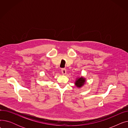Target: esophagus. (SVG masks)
I'll return each instance as SVG.
<instances>
[{
	"instance_id": "34e87169",
	"label": "esophagus",
	"mask_w": 128,
	"mask_h": 128,
	"mask_svg": "<svg viewBox=\"0 0 128 128\" xmlns=\"http://www.w3.org/2000/svg\"><path fill=\"white\" fill-rule=\"evenodd\" d=\"M61 72H62V73L63 74H65L66 73V70L65 69V68H62L61 70Z\"/></svg>"
}]
</instances>
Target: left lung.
<instances>
[{
    "instance_id": "obj_1",
    "label": "left lung",
    "mask_w": 128,
    "mask_h": 128,
    "mask_svg": "<svg viewBox=\"0 0 128 128\" xmlns=\"http://www.w3.org/2000/svg\"><path fill=\"white\" fill-rule=\"evenodd\" d=\"M86 80L83 77H80L76 80L75 84L77 87H81L84 84Z\"/></svg>"
}]
</instances>
